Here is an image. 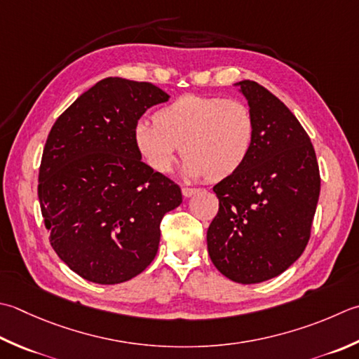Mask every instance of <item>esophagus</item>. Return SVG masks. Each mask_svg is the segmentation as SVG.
I'll return each instance as SVG.
<instances>
[{
	"mask_svg": "<svg viewBox=\"0 0 359 359\" xmlns=\"http://www.w3.org/2000/svg\"><path fill=\"white\" fill-rule=\"evenodd\" d=\"M199 189L198 188H189V187H182V194L185 196V198H191L193 194L198 193Z\"/></svg>",
	"mask_w": 359,
	"mask_h": 359,
	"instance_id": "34e87169",
	"label": "esophagus"
}]
</instances>
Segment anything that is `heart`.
<instances>
[{
  "label": "heart",
  "instance_id": "b5f03b06",
  "mask_svg": "<svg viewBox=\"0 0 359 359\" xmlns=\"http://www.w3.org/2000/svg\"><path fill=\"white\" fill-rule=\"evenodd\" d=\"M154 121L140 119L133 143L160 174L171 171L182 151L187 177L219 180L240 170L254 149V115L236 100L188 93L161 107Z\"/></svg>",
  "mask_w": 359,
  "mask_h": 359
}]
</instances>
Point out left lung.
<instances>
[{
    "label": "left lung",
    "mask_w": 359,
    "mask_h": 359,
    "mask_svg": "<svg viewBox=\"0 0 359 359\" xmlns=\"http://www.w3.org/2000/svg\"><path fill=\"white\" fill-rule=\"evenodd\" d=\"M240 91L255 119L248 161L213 187L219 210L207 230L216 269L236 283L266 282L305 250L320 193L319 165L305 129L254 81Z\"/></svg>",
    "instance_id": "obj_1"
}]
</instances>
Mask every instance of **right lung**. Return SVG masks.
<instances>
[{"instance_id":"right-lung-1","label":"right lung","mask_w":359,"mask_h":359,"mask_svg":"<svg viewBox=\"0 0 359 359\" xmlns=\"http://www.w3.org/2000/svg\"><path fill=\"white\" fill-rule=\"evenodd\" d=\"M170 95L149 82L105 77L63 111L49 132L39 201L49 243L77 276L116 285L156 258L160 222L182 191L142 161L133 128Z\"/></svg>"}]
</instances>
